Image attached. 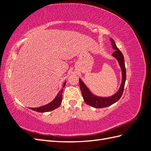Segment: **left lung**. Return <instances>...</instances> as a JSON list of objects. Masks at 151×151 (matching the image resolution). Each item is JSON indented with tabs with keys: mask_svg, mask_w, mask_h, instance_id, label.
I'll use <instances>...</instances> for the list:
<instances>
[{
	"mask_svg": "<svg viewBox=\"0 0 151 151\" xmlns=\"http://www.w3.org/2000/svg\"><path fill=\"white\" fill-rule=\"evenodd\" d=\"M110 41L112 44L113 48L115 50V52H114V53L112 54V55L116 58V60H118V63H119V65L122 69V83L119 89H118V91L115 94L109 97L103 98L97 96H95L93 94H92V93H91L89 90V89L87 88V86L84 84L83 82L81 80V79H79L80 88L84 101L87 104H88L89 106H91L94 108H102L110 106V105L116 103L122 97L123 93V90H124V86L126 81V68L125 66L124 57H123V54L120 50L117 48L115 41L113 40V39L110 38Z\"/></svg>",
	"mask_w": 151,
	"mask_h": 151,
	"instance_id": "left-lung-1",
	"label": "left lung"
}]
</instances>
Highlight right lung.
Returning <instances> with one entry per match:
<instances>
[{"label": "right lung", "instance_id": "right-lung-1", "mask_svg": "<svg viewBox=\"0 0 151 151\" xmlns=\"http://www.w3.org/2000/svg\"><path fill=\"white\" fill-rule=\"evenodd\" d=\"M65 84H66V81L63 83V88L65 87ZM62 91H63V89H62L60 91H59V93L57 94L55 98L53 101L52 102H50V103L38 108H29L31 109L32 110H34L35 111H38V112H41V113L48 112V111L53 110V109H56L58 107L60 106V105L61 104L62 100Z\"/></svg>", "mask_w": 151, "mask_h": 151}]
</instances>
